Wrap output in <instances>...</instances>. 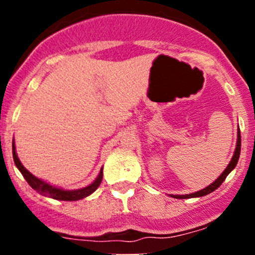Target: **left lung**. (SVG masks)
Instances as JSON below:
<instances>
[{"label": "left lung", "mask_w": 255, "mask_h": 255, "mask_svg": "<svg viewBox=\"0 0 255 255\" xmlns=\"http://www.w3.org/2000/svg\"><path fill=\"white\" fill-rule=\"evenodd\" d=\"M240 149H242V136H240V130H238V141H236V148H235V152H234V154H233V158H231L230 163L227 164V167L225 168L224 172L221 173L220 176H218L217 179L215 180V181L212 182L211 185H208L207 188L202 189V190H199V191L191 193V194H185V195H173V194H171L170 197L176 198V199H189V198L204 197V195L209 194V193H212V191H215L216 189L220 188V185L225 181V179L227 177V175H229V173L231 172L234 168H235L236 164H238L239 157H240Z\"/></svg>", "instance_id": "obj_1"}]
</instances>
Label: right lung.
I'll list each match as a JSON object with an SVG mask.
<instances>
[{"label":"right lung","instance_id":"add662e5","mask_svg":"<svg viewBox=\"0 0 255 255\" xmlns=\"http://www.w3.org/2000/svg\"><path fill=\"white\" fill-rule=\"evenodd\" d=\"M12 157H13V162H15V164H16V167L19 168V171L21 172L24 179L28 181L29 185L34 189L37 193H39L40 195L52 198V199L66 200V202H74V200L84 199V198H87L88 195H91L92 193H94V191L98 189V186L101 185V182H102L103 170L101 168L100 175L97 176V179L92 182L91 185L85 186V188L76 189V190H65V189L56 188V186L51 185V184H48V182L35 177L33 173L29 172V171L22 166L19 157H17L16 149H15V143H13V141H12Z\"/></svg>","mask_w":255,"mask_h":255}]
</instances>
